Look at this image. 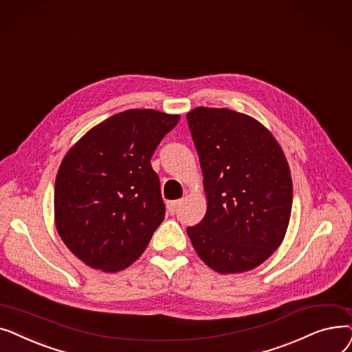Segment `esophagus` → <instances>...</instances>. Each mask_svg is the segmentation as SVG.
Wrapping results in <instances>:
<instances>
[{"label": "esophagus", "mask_w": 352, "mask_h": 352, "mask_svg": "<svg viewBox=\"0 0 352 352\" xmlns=\"http://www.w3.org/2000/svg\"><path fill=\"white\" fill-rule=\"evenodd\" d=\"M179 205H180V200H172V202H167V210H169L170 214H175Z\"/></svg>", "instance_id": "34e87169"}]
</instances>
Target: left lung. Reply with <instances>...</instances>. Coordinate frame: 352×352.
<instances>
[{
    "label": "left lung",
    "instance_id": "obj_1",
    "mask_svg": "<svg viewBox=\"0 0 352 352\" xmlns=\"http://www.w3.org/2000/svg\"><path fill=\"white\" fill-rule=\"evenodd\" d=\"M204 172L208 209L189 226L192 245L219 274L250 271L280 245L292 209L285 156L259 122L229 109L186 114Z\"/></svg>",
    "mask_w": 352,
    "mask_h": 352
}]
</instances>
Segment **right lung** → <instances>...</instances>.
Segmentation results:
<instances>
[{
    "label": "right lung",
    "instance_id": "right-lung-1",
    "mask_svg": "<svg viewBox=\"0 0 352 352\" xmlns=\"http://www.w3.org/2000/svg\"><path fill=\"white\" fill-rule=\"evenodd\" d=\"M179 116L126 110L93 127L65 155L54 186L58 235L86 265L119 272L164 219L152 159Z\"/></svg>",
    "mask_w": 352,
    "mask_h": 352
}]
</instances>
